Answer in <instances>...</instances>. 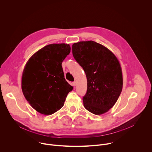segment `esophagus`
<instances>
[{
	"mask_svg": "<svg viewBox=\"0 0 152 152\" xmlns=\"http://www.w3.org/2000/svg\"><path fill=\"white\" fill-rule=\"evenodd\" d=\"M73 85L74 86H75L76 85V81H74V82H73Z\"/></svg>",
	"mask_w": 152,
	"mask_h": 152,
	"instance_id": "1",
	"label": "esophagus"
}]
</instances>
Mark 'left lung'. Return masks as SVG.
Listing matches in <instances>:
<instances>
[{"mask_svg":"<svg viewBox=\"0 0 152 152\" xmlns=\"http://www.w3.org/2000/svg\"><path fill=\"white\" fill-rule=\"evenodd\" d=\"M72 53L87 79V91L83 97L85 109L96 115L107 112L123 88L118 59L110 50L93 41L74 43Z\"/></svg>","mask_w":152,"mask_h":152,"instance_id":"obj_1","label":"left lung"}]
</instances>
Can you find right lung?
<instances>
[{"label": "right lung", "instance_id": "obj_1", "mask_svg": "<svg viewBox=\"0 0 152 152\" xmlns=\"http://www.w3.org/2000/svg\"><path fill=\"white\" fill-rule=\"evenodd\" d=\"M70 50L65 43L49 45L35 52L25 65L21 90L30 105L41 114L59 110L73 88L65 79L61 66Z\"/></svg>", "mask_w": 152, "mask_h": 152}]
</instances>
